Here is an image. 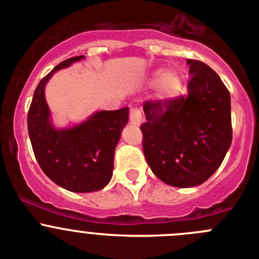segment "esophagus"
<instances>
[{"label": "esophagus", "instance_id": "1", "mask_svg": "<svg viewBox=\"0 0 259 259\" xmlns=\"http://www.w3.org/2000/svg\"><path fill=\"white\" fill-rule=\"evenodd\" d=\"M130 120L132 124L140 125L142 122V113L139 106H131L130 109Z\"/></svg>", "mask_w": 259, "mask_h": 259}]
</instances>
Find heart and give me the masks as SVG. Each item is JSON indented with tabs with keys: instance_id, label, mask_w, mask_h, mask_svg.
Segmentation results:
<instances>
[{
	"instance_id": "b5f03b06",
	"label": "heart",
	"mask_w": 259,
	"mask_h": 259,
	"mask_svg": "<svg viewBox=\"0 0 259 259\" xmlns=\"http://www.w3.org/2000/svg\"><path fill=\"white\" fill-rule=\"evenodd\" d=\"M151 86L155 84L156 97L160 101H169L179 96L182 90V75L176 69H168L163 72L158 69L153 73L149 80Z\"/></svg>"
}]
</instances>
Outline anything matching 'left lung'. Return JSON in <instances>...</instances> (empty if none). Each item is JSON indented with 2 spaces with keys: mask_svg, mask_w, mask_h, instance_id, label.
I'll list each match as a JSON object with an SVG mask.
<instances>
[{
  "mask_svg": "<svg viewBox=\"0 0 259 259\" xmlns=\"http://www.w3.org/2000/svg\"><path fill=\"white\" fill-rule=\"evenodd\" d=\"M187 96L144 103L142 149L153 173L167 185L193 187L221 165L232 141L231 99L217 73L187 59Z\"/></svg>",
  "mask_w": 259,
  "mask_h": 259,
  "instance_id": "1",
  "label": "left lung"
}]
</instances>
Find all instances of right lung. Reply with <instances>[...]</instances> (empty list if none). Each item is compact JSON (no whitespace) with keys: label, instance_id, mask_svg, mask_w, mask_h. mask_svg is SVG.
<instances>
[{"label":"right lung","instance_id":"right-lung-1","mask_svg":"<svg viewBox=\"0 0 259 259\" xmlns=\"http://www.w3.org/2000/svg\"><path fill=\"white\" fill-rule=\"evenodd\" d=\"M74 56L56 65L41 79L28 111V134L38 164L47 177L73 193L105 187L113 175L114 150L128 122V108L101 110L80 124L56 130L50 119L45 86L52 74L82 60Z\"/></svg>","mask_w":259,"mask_h":259}]
</instances>
